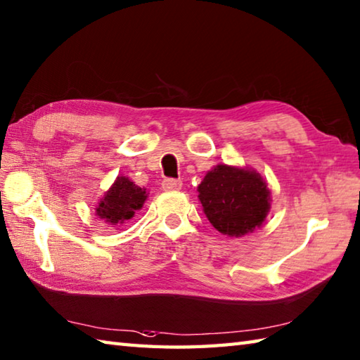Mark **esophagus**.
Instances as JSON below:
<instances>
[{
    "label": "esophagus",
    "instance_id": "esophagus-1",
    "mask_svg": "<svg viewBox=\"0 0 360 360\" xmlns=\"http://www.w3.org/2000/svg\"><path fill=\"white\" fill-rule=\"evenodd\" d=\"M181 180H175V179H165L161 183V186L165 191H179L181 189Z\"/></svg>",
    "mask_w": 360,
    "mask_h": 360
}]
</instances>
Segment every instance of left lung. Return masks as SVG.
<instances>
[{
  "label": "left lung",
  "instance_id": "1",
  "mask_svg": "<svg viewBox=\"0 0 360 360\" xmlns=\"http://www.w3.org/2000/svg\"><path fill=\"white\" fill-rule=\"evenodd\" d=\"M198 191L208 221L227 236L254 232L271 208L266 181L254 169L218 165L207 172Z\"/></svg>",
  "mask_w": 360,
  "mask_h": 360
}]
</instances>
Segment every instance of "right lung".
<instances>
[{
  "label": "right lung",
  "instance_id": "1",
  "mask_svg": "<svg viewBox=\"0 0 360 360\" xmlns=\"http://www.w3.org/2000/svg\"><path fill=\"white\" fill-rule=\"evenodd\" d=\"M147 199V193L144 188L127 179L117 177L112 186L105 193V198H101L96 208V213L100 219L119 226L125 221L131 219L134 213L142 208Z\"/></svg>",
  "mask_w": 360,
  "mask_h": 360
}]
</instances>
